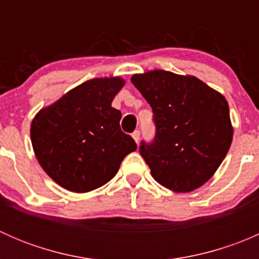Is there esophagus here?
<instances>
[{
    "label": "esophagus",
    "instance_id": "1",
    "mask_svg": "<svg viewBox=\"0 0 259 259\" xmlns=\"http://www.w3.org/2000/svg\"><path fill=\"white\" fill-rule=\"evenodd\" d=\"M132 137H133V139L135 140V143L138 144V143H139V139H140V132H139V130H135V132L132 134Z\"/></svg>",
    "mask_w": 259,
    "mask_h": 259
}]
</instances>
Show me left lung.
<instances>
[{"instance_id": "obj_1", "label": "left lung", "mask_w": 259, "mask_h": 259, "mask_svg": "<svg viewBox=\"0 0 259 259\" xmlns=\"http://www.w3.org/2000/svg\"><path fill=\"white\" fill-rule=\"evenodd\" d=\"M132 82L153 110L155 137L139 151L153 178L168 189L187 193L211 178L233 138L223 95L194 76L155 70Z\"/></svg>"}]
</instances>
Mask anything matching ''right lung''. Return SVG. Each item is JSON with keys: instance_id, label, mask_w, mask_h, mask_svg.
<instances>
[{"instance_id": "obj_1", "label": "right lung", "mask_w": 259, "mask_h": 259, "mask_svg": "<svg viewBox=\"0 0 259 259\" xmlns=\"http://www.w3.org/2000/svg\"><path fill=\"white\" fill-rule=\"evenodd\" d=\"M122 85L120 77L89 80L32 120L36 158L65 189L86 193L106 184L137 150L134 139L120 129L121 113L111 108Z\"/></svg>"}]
</instances>
